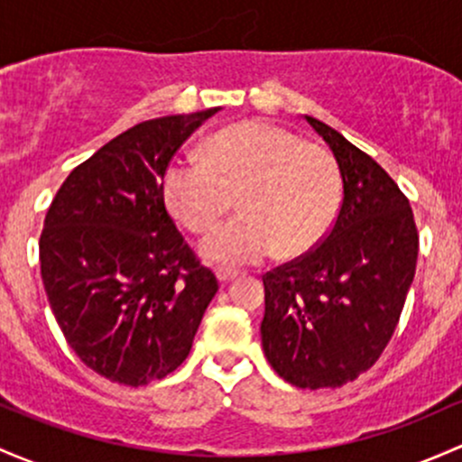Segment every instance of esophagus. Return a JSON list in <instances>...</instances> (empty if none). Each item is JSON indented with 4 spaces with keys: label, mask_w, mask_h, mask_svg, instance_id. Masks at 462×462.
<instances>
[{
    "label": "esophagus",
    "mask_w": 462,
    "mask_h": 462,
    "mask_svg": "<svg viewBox=\"0 0 462 462\" xmlns=\"http://www.w3.org/2000/svg\"><path fill=\"white\" fill-rule=\"evenodd\" d=\"M215 274H217V279L221 281V283H227V281L236 279V276H239V272H236V270H227V268H217Z\"/></svg>",
    "instance_id": "esophagus-1"
}]
</instances>
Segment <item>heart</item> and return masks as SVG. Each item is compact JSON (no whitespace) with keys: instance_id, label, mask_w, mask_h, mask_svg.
<instances>
[{"instance_id":"1","label":"heart","mask_w":462,"mask_h":462,"mask_svg":"<svg viewBox=\"0 0 462 462\" xmlns=\"http://www.w3.org/2000/svg\"><path fill=\"white\" fill-rule=\"evenodd\" d=\"M163 197L194 235L215 230L236 199L241 215L212 232L201 254L212 263L247 265L274 250L294 259L317 247L341 206V174L323 145L247 121L217 133L203 159H174Z\"/></svg>"}]
</instances>
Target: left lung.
<instances>
[{"label":"left lung","instance_id":"8db88e82","mask_svg":"<svg viewBox=\"0 0 462 462\" xmlns=\"http://www.w3.org/2000/svg\"><path fill=\"white\" fill-rule=\"evenodd\" d=\"M337 159L343 199L317 247L265 272L261 343L279 376L303 390L367 372L394 334L414 281L419 230L394 179L314 116Z\"/></svg>","mask_w":462,"mask_h":462}]
</instances>
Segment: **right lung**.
I'll use <instances>...</instances> for the list:
<instances>
[{
	"label": "right lung",
	"mask_w": 462,
	"mask_h": 462,
	"mask_svg": "<svg viewBox=\"0 0 462 462\" xmlns=\"http://www.w3.org/2000/svg\"><path fill=\"white\" fill-rule=\"evenodd\" d=\"M217 110L133 125L72 170L46 212L39 263L52 314L84 365L121 385L177 370L218 290L163 197L172 157Z\"/></svg>",
	"instance_id": "add662e5"
}]
</instances>
